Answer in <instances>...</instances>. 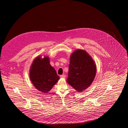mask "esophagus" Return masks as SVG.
<instances>
[{
    "instance_id": "34e87169",
    "label": "esophagus",
    "mask_w": 128,
    "mask_h": 128,
    "mask_svg": "<svg viewBox=\"0 0 128 128\" xmlns=\"http://www.w3.org/2000/svg\"><path fill=\"white\" fill-rule=\"evenodd\" d=\"M60 77H61V78H66V76H65V75H64V74H63V75H61V76H60Z\"/></svg>"
}]
</instances>
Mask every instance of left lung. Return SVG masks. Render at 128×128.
<instances>
[{
    "instance_id": "left-lung-1",
    "label": "left lung",
    "mask_w": 128,
    "mask_h": 128,
    "mask_svg": "<svg viewBox=\"0 0 128 128\" xmlns=\"http://www.w3.org/2000/svg\"><path fill=\"white\" fill-rule=\"evenodd\" d=\"M96 73L92 58L84 50H78L70 56L67 82L78 92H82L90 86Z\"/></svg>"
}]
</instances>
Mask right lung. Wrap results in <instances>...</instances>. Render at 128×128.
<instances>
[{"label": "right lung", "mask_w": 128, "mask_h": 128, "mask_svg": "<svg viewBox=\"0 0 128 128\" xmlns=\"http://www.w3.org/2000/svg\"><path fill=\"white\" fill-rule=\"evenodd\" d=\"M30 78L34 86L44 93H48L59 80L56 71L50 64L48 57H38L30 70Z\"/></svg>", "instance_id": "right-lung-1"}]
</instances>
